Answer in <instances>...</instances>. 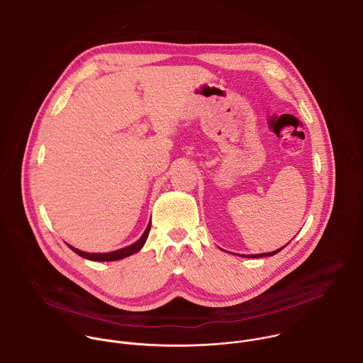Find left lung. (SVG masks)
Returning <instances> with one entry per match:
<instances>
[{"label": "left lung", "mask_w": 363, "mask_h": 363, "mask_svg": "<svg viewBox=\"0 0 363 363\" xmlns=\"http://www.w3.org/2000/svg\"><path fill=\"white\" fill-rule=\"evenodd\" d=\"M281 248H283V247H281ZM281 248H279V250H276V251H272V252H263V254H255V255H254V254H251V255H248V257H250V258H252V257H267V255H274V254H277Z\"/></svg>", "instance_id": "8db88e82"}]
</instances>
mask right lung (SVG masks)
I'll use <instances>...</instances> for the list:
<instances>
[{
    "label": "right lung",
    "instance_id": "add662e5",
    "mask_svg": "<svg viewBox=\"0 0 363 363\" xmlns=\"http://www.w3.org/2000/svg\"><path fill=\"white\" fill-rule=\"evenodd\" d=\"M149 230H150V223L147 224L145 233L142 234V237H140L136 242H133L132 245H128V247H125V248L112 251V252H105V254L94 252V254H90V252L80 251V250H77V248H74V247H72V245H69V247H70L76 254H79L80 257L89 258V260H93V262H116V260H121V258H125V257H128V255H132V254L138 252V251L143 247V244H145V241H146V238H147Z\"/></svg>",
    "mask_w": 363,
    "mask_h": 363
}]
</instances>
